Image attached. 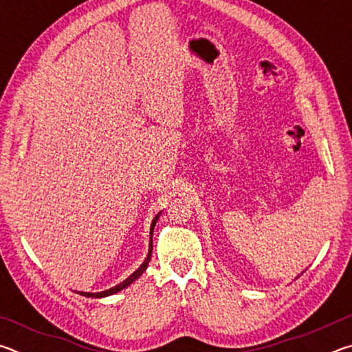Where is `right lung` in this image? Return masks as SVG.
I'll return each instance as SVG.
<instances>
[{
	"label": "right lung",
	"mask_w": 352,
	"mask_h": 352,
	"mask_svg": "<svg viewBox=\"0 0 352 352\" xmlns=\"http://www.w3.org/2000/svg\"><path fill=\"white\" fill-rule=\"evenodd\" d=\"M160 214H162V212H158L157 216H155L153 220H152V225H151V243H148V253H147V258H146L144 262H142V264L140 265L138 270H135V272L132 273V275H130L127 279H124L122 283H119L118 285H115V287H111V289H109V290L98 292V294H90V292H77V294H80V295H83V296H88V298H102V296H109V295H113V294H118V292H121L122 289H126V287H129L130 284L135 283L136 279H138V278L142 275V273H144V270L147 269L148 261H151V256H152V234H153L155 223H157V220L160 219Z\"/></svg>",
	"instance_id": "right-lung-1"
}]
</instances>
